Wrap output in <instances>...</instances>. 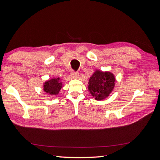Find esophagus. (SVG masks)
Segmentation results:
<instances>
[{"label": "esophagus", "instance_id": "34e87169", "mask_svg": "<svg viewBox=\"0 0 160 160\" xmlns=\"http://www.w3.org/2000/svg\"><path fill=\"white\" fill-rule=\"evenodd\" d=\"M71 74L72 75V77H73L74 78H77L79 77V73L77 72H75V71H71Z\"/></svg>", "mask_w": 160, "mask_h": 160}]
</instances>
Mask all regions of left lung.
<instances>
[{
	"mask_svg": "<svg viewBox=\"0 0 160 160\" xmlns=\"http://www.w3.org/2000/svg\"><path fill=\"white\" fill-rule=\"evenodd\" d=\"M115 81L114 75L110 72L97 71L90 77L88 89L96 100L103 99L112 91Z\"/></svg>",
	"mask_w": 160,
	"mask_h": 160,
	"instance_id": "1",
	"label": "left lung"
}]
</instances>
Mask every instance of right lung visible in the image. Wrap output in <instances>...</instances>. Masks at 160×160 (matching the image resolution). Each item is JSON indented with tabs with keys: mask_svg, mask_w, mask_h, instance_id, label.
<instances>
[{
	"mask_svg": "<svg viewBox=\"0 0 160 160\" xmlns=\"http://www.w3.org/2000/svg\"><path fill=\"white\" fill-rule=\"evenodd\" d=\"M59 80V78H53L46 81L43 85V89L50 95L58 94L62 88V83Z\"/></svg>",
	"mask_w": 160,
	"mask_h": 160,
	"instance_id": "obj_1",
	"label": "right lung"
}]
</instances>
